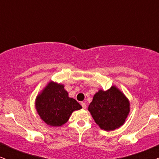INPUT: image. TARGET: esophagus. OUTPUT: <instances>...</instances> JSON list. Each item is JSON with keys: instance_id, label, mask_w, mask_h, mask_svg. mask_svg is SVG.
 Here are the masks:
<instances>
[{"instance_id": "1", "label": "esophagus", "mask_w": 159, "mask_h": 159, "mask_svg": "<svg viewBox=\"0 0 159 159\" xmlns=\"http://www.w3.org/2000/svg\"><path fill=\"white\" fill-rule=\"evenodd\" d=\"M81 105H82V108H84V109H85L86 108V103H84V102H81Z\"/></svg>"}]
</instances>
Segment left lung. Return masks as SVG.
<instances>
[{"label": "left lung", "instance_id": "obj_1", "mask_svg": "<svg viewBox=\"0 0 159 159\" xmlns=\"http://www.w3.org/2000/svg\"><path fill=\"white\" fill-rule=\"evenodd\" d=\"M88 110L102 129L110 131L125 123L129 112V103L125 95L113 86L107 91L99 90Z\"/></svg>", "mask_w": 159, "mask_h": 159}]
</instances>
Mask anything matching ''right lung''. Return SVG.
Here are the masks:
<instances>
[{
    "instance_id": "1",
    "label": "right lung",
    "mask_w": 159,
    "mask_h": 159,
    "mask_svg": "<svg viewBox=\"0 0 159 159\" xmlns=\"http://www.w3.org/2000/svg\"><path fill=\"white\" fill-rule=\"evenodd\" d=\"M36 108L41 119L48 125L58 127L68 121L74 111L82 106L68 96L62 84L50 82L36 99Z\"/></svg>"
}]
</instances>
